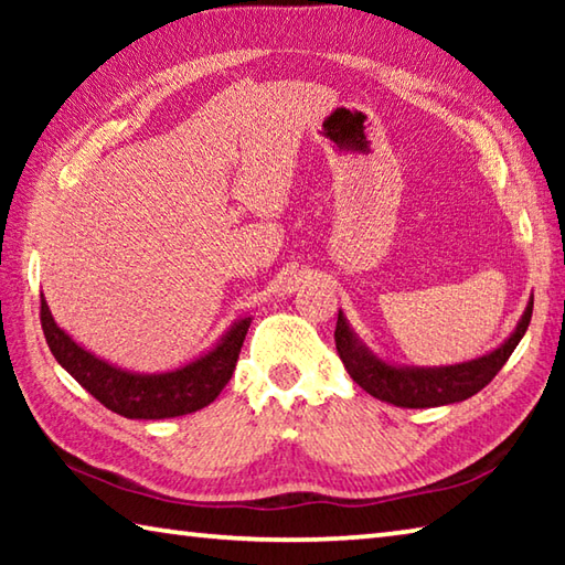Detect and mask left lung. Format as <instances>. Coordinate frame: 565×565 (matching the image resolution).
<instances>
[{
    "instance_id": "1",
    "label": "left lung",
    "mask_w": 565,
    "mask_h": 565,
    "mask_svg": "<svg viewBox=\"0 0 565 565\" xmlns=\"http://www.w3.org/2000/svg\"><path fill=\"white\" fill-rule=\"evenodd\" d=\"M531 313L533 299L525 306L523 317L519 321V327L511 333V339L501 343L495 351H491L489 356L441 369H401L376 359L374 353L353 337L341 311L333 339H337V351L343 366L349 371V376L356 381L366 394L404 408H431L466 401L468 396L478 394L483 386H489L493 376L503 369V363L509 361L513 349L519 347V341L523 339V333L531 323Z\"/></svg>"
}]
</instances>
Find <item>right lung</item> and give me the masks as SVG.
I'll list each match as a JSON object with an SVG mask.
<instances>
[{"instance_id": "add662e5", "label": "right lung", "mask_w": 565, "mask_h": 565, "mask_svg": "<svg viewBox=\"0 0 565 565\" xmlns=\"http://www.w3.org/2000/svg\"><path fill=\"white\" fill-rule=\"evenodd\" d=\"M40 319L44 339L50 343L54 359L89 391V394L124 418H174L204 408L222 394L228 384L238 351L244 347L252 319L234 323L222 343L189 366L169 371V374H129L94 353L84 351L56 327L52 311L42 299Z\"/></svg>"}]
</instances>
